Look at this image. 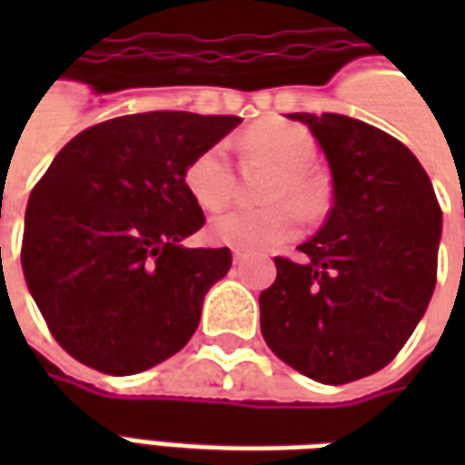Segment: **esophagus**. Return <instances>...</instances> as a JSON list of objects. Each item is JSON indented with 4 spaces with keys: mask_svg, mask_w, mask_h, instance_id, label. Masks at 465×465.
<instances>
[{
    "mask_svg": "<svg viewBox=\"0 0 465 465\" xmlns=\"http://www.w3.org/2000/svg\"><path fill=\"white\" fill-rule=\"evenodd\" d=\"M246 262V253L243 252H233V263H242Z\"/></svg>",
    "mask_w": 465,
    "mask_h": 465,
    "instance_id": "1",
    "label": "esophagus"
}]
</instances>
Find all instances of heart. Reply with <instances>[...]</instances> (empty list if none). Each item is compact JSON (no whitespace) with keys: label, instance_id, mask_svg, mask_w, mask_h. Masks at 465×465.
<instances>
[{"label":"heart","instance_id":"obj_1","mask_svg":"<svg viewBox=\"0 0 465 465\" xmlns=\"http://www.w3.org/2000/svg\"><path fill=\"white\" fill-rule=\"evenodd\" d=\"M243 149L273 163L272 176L263 186L259 209H232L209 223L213 243L242 249V252H269L292 242L302 229V213H316L323 206V186L309 169L316 153L312 134L286 122H259L243 134ZM186 189L203 212H219L232 202L236 189L232 159L223 143H212L193 156L183 172Z\"/></svg>","mask_w":465,"mask_h":465}]
</instances>
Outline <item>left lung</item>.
Returning <instances> with one entry per match:
<instances>
[{
    "mask_svg": "<svg viewBox=\"0 0 465 465\" xmlns=\"http://www.w3.org/2000/svg\"><path fill=\"white\" fill-rule=\"evenodd\" d=\"M322 143L333 206L322 232L276 256L262 333L292 369L351 383L396 359L436 286L440 206L419 159L391 134L341 114H292Z\"/></svg>",
    "mask_w": 465,
    "mask_h": 465,
    "instance_id": "1",
    "label": "left lung"
}]
</instances>
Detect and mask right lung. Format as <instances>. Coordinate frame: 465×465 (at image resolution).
I'll return each instance as SVG.
<instances>
[{
    "instance_id": "obj_1",
    "label": "right lung",
    "mask_w": 465,
    "mask_h": 465,
    "mask_svg": "<svg viewBox=\"0 0 465 465\" xmlns=\"http://www.w3.org/2000/svg\"><path fill=\"white\" fill-rule=\"evenodd\" d=\"M239 116L146 112L76 134L32 189L22 236L29 292L56 343L89 369L132 376L192 339L229 249H183L203 226L193 156Z\"/></svg>"
}]
</instances>
